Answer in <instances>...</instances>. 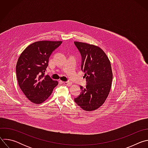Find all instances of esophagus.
Masks as SVG:
<instances>
[{
	"label": "esophagus",
	"instance_id": "34e87169",
	"mask_svg": "<svg viewBox=\"0 0 148 148\" xmlns=\"http://www.w3.org/2000/svg\"><path fill=\"white\" fill-rule=\"evenodd\" d=\"M63 83L66 84V85L69 86H70L71 85V82H63Z\"/></svg>",
	"mask_w": 148,
	"mask_h": 148
}]
</instances>
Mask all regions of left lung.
Wrapping results in <instances>:
<instances>
[{
  "label": "left lung",
  "mask_w": 148,
  "mask_h": 148,
  "mask_svg": "<svg viewBox=\"0 0 148 148\" xmlns=\"http://www.w3.org/2000/svg\"><path fill=\"white\" fill-rule=\"evenodd\" d=\"M82 57L81 70L85 73L86 87L80 86L81 94L74 99L82 110L91 111L99 108L107 99L112 81L110 61L99 47L74 41Z\"/></svg>",
  "instance_id": "1"
}]
</instances>
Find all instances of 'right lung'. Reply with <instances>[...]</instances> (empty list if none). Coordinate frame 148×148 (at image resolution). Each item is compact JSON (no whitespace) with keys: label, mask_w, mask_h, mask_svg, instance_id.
Returning a JSON list of instances; mask_svg holds the SVG:
<instances>
[{"label":"right lung","mask_w":148,"mask_h":148,"mask_svg":"<svg viewBox=\"0 0 148 148\" xmlns=\"http://www.w3.org/2000/svg\"><path fill=\"white\" fill-rule=\"evenodd\" d=\"M61 41H38L28 46L21 53L16 70L18 86L26 97L34 103L45 101L58 85L45 71L53 51Z\"/></svg>","instance_id":"obj_1"}]
</instances>
